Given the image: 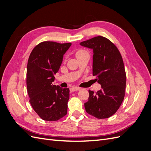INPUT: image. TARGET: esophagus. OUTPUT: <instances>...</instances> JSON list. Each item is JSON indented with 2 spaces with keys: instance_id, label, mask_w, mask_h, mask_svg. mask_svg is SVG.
<instances>
[{
  "instance_id": "obj_1",
  "label": "esophagus",
  "mask_w": 151,
  "mask_h": 151,
  "mask_svg": "<svg viewBox=\"0 0 151 151\" xmlns=\"http://www.w3.org/2000/svg\"><path fill=\"white\" fill-rule=\"evenodd\" d=\"M80 89H81V88H78V87L75 86V87H72V88H70V91L71 92H74V91H77Z\"/></svg>"
}]
</instances>
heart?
Segmentation results:
<instances>
[{
	"label": "heart",
	"mask_w": 151,
	"mask_h": 151,
	"mask_svg": "<svg viewBox=\"0 0 151 151\" xmlns=\"http://www.w3.org/2000/svg\"><path fill=\"white\" fill-rule=\"evenodd\" d=\"M84 53H86V52L84 51V50H79V51L76 53V57H78L79 56L81 55L84 54Z\"/></svg>",
	"instance_id": "1"
}]
</instances>
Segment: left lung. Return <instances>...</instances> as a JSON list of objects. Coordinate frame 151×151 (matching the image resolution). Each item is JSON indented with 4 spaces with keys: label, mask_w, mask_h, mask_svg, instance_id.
Listing matches in <instances>:
<instances>
[{
    "label": "left lung",
    "mask_w": 151,
    "mask_h": 151,
    "mask_svg": "<svg viewBox=\"0 0 151 151\" xmlns=\"http://www.w3.org/2000/svg\"><path fill=\"white\" fill-rule=\"evenodd\" d=\"M80 45L93 50V74L101 86L96 93L89 91L86 111L99 119L108 118L116 112L125 96L126 74L121 54L115 45L101 36Z\"/></svg>",
    "instance_id": "1"
}]
</instances>
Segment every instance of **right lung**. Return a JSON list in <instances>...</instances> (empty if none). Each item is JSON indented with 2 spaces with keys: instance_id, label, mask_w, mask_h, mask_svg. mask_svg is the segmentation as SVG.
Instances as JSON below:
<instances>
[{
  "instance_id": "right-lung-1",
  "label": "right lung",
  "mask_w": 151,
  "mask_h": 151,
  "mask_svg": "<svg viewBox=\"0 0 151 151\" xmlns=\"http://www.w3.org/2000/svg\"><path fill=\"white\" fill-rule=\"evenodd\" d=\"M71 43L43 42L34 48L27 65L26 85L29 102L43 120L57 121L67 113L69 89L53 84Z\"/></svg>"
}]
</instances>
